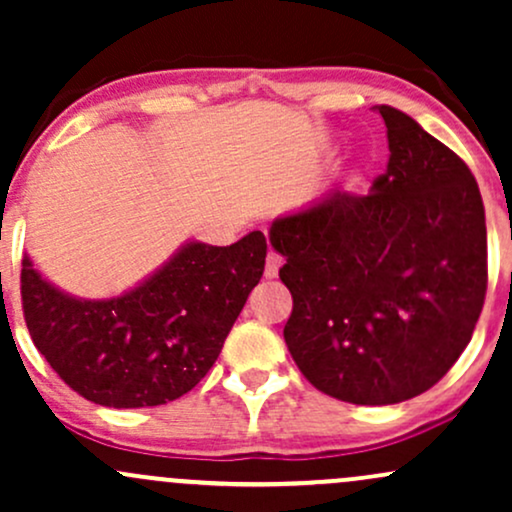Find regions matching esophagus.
<instances>
[{
  "instance_id": "1",
  "label": "esophagus",
  "mask_w": 512,
  "mask_h": 512,
  "mask_svg": "<svg viewBox=\"0 0 512 512\" xmlns=\"http://www.w3.org/2000/svg\"><path fill=\"white\" fill-rule=\"evenodd\" d=\"M279 269H281V257L276 255V252H269L267 267H264V276H267V279H276V276H279Z\"/></svg>"
}]
</instances>
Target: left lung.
Segmentation results:
<instances>
[{
	"label": "left lung",
	"mask_w": 512,
	"mask_h": 512,
	"mask_svg": "<svg viewBox=\"0 0 512 512\" xmlns=\"http://www.w3.org/2000/svg\"><path fill=\"white\" fill-rule=\"evenodd\" d=\"M390 161L368 195L334 190L269 228L293 296L284 339L325 395L383 407L433 387L486 296L479 185L416 120L378 105Z\"/></svg>",
	"instance_id": "left-lung-1"
}]
</instances>
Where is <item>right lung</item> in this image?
Returning a JSON list of instances; mask_svg holds the SVG:
<instances>
[{"label":"right lung","mask_w":512,"mask_h":512,"mask_svg":"<svg viewBox=\"0 0 512 512\" xmlns=\"http://www.w3.org/2000/svg\"><path fill=\"white\" fill-rule=\"evenodd\" d=\"M267 240L180 245L139 286L88 301L52 286L23 257V317L52 370L101 407H158L190 392L221 354L250 291L260 284Z\"/></svg>","instance_id":"add662e5"}]
</instances>
